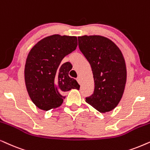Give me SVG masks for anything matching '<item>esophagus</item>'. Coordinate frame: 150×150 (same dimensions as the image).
I'll return each mask as SVG.
<instances>
[{"mask_svg":"<svg viewBox=\"0 0 150 150\" xmlns=\"http://www.w3.org/2000/svg\"><path fill=\"white\" fill-rule=\"evenodd\" d=\"M76 79H77V82H78L79 83H81V81H80V78H79V77H77V78Z\"/></svg>","mask_w":150,"mask_h":150,"instance_id":"34e87169","label":"esophagus"}]
</instances>
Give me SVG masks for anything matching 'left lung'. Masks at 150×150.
<instances>
[{
	"mask_svg": "<svg viewBox=\"0 0 150 150\" xmlns=\"http://www.w3.org/2000/svg\"><path fill=\"white\" fill-rule=\"evenodd\" d=\"M79 48L91 64L95 89L86 102L100 112L112 110L121 101L127 78L124 57L119 48L101 35L78 37Z\"/></svg>",
	"mask_w": 150,
	"mask_h": 150,
	"instance_id": "left-lung-1",
	"label": "left lung"
}]
</instances>
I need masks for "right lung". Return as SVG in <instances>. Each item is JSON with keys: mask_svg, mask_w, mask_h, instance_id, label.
I'll use <instances>...</instances> for the list:
<instances>
[{"mask_svg": "<svg viewBox=\"0 0 150 150\" xmlns=\"http://www.w3.org/2000/svg\"><path fill=\"white\" fill-rule=\"evenodd\" d=\"M77 46V37L55 34L41 40L29 51L25 67V84L38 108L47 111L60 106L66 92L79 89L77 81L69 76V62L61 64Z\"/></svg>", "mask_w": 150, "mask_h": 150, "instance_id": "add662e5", "label": "right lung"}]
</instances>
